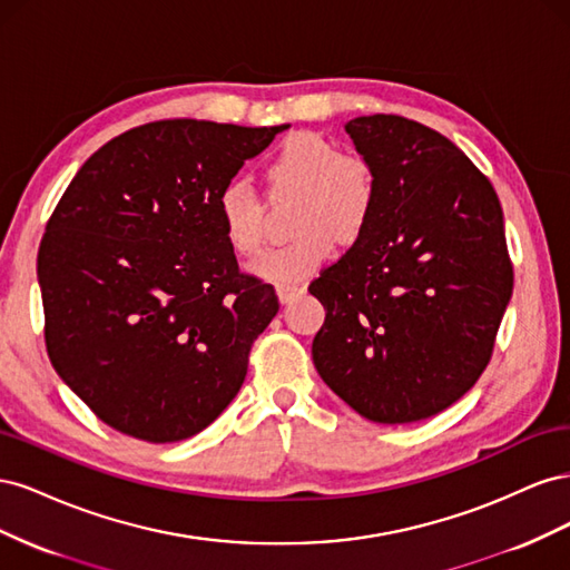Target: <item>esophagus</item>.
Listing matches in <instances>:
<instances>
[{"instance_id": "obj_1", "label": "esophagus", "mask_w": 570, "mask_h": 570, "mask_svg": "<svg viewBox=\"0 0 570 570\" xmlns=\"http://www.w3.org/2000/svg\"><path fill=\"white\" fill-rule=\"evenodd\" d=\"M302 292H304L302 285H285V283L275 285V295H278V299H281L283 304H287V302H292L295 297H299Z\"/></svg>"}]
</instances>
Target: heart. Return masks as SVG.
Returning <instances> with one entry per match:
<instances>
[{"label":"heart","instance_id":"obj_1","mask_svg":"<svg viewBox=\"0 0 570 570\" xmlns=\"http://www.w3.org/2000/svg\"><path fill=\"white\" fill-rule=\"evenodd\" d=\"M266 176L278 189H295L304 199L289 245L256 258L252 271L271 283H299L333 254V235L354 243L368 226L377 180L366 159L342 149L318 132H292L273 151ZM216 214L223 237L239 256L264 247V204L245 180H228L218 189Z\"/></svg>","mask_w":570,"mask_h":570}]
</instances>
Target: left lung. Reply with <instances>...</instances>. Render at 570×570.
Wrapping results in <instances>:
<instances>
[{
  "label": "left lung",
  "mask_w": 570,
  "mask_h": 570,
  "mask_svg": "<svg viewBox=\"0 0 570 570\" xmlns=\"http://www.w3.org/2000/svg\"><path fill=\"white\" fill-rule=\"evenodd\" d=\"M377 180L368 226L308 292L323 383L375 423L435 416L488 368L513 289L502 204L444 135L394 114L352 118Z\"/></svg>",
  "instance_id": "8db88e82"
}]
</instances>
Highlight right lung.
Wrapping results in <instances>:
<instances>
[{"mask_svg":"<svg viewBox=\"0 0 570 570\" xmlns=\"http://www.w3.org/2000/svg\"><path fill=\"white\" fill-rule=\"evenodd\" d=\"M289 126L154 120L80 166L38 252L45 342L99 421L178 442L239 392L254 340L278 314L273 285L239 271L218 189Z\"/></svg>","mask_w":570,"mask_h":570,"instance_id":"1","label":"right lung"}]
</instances>
